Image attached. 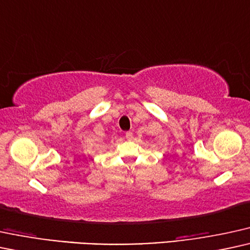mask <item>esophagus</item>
I'll return each instance as SVG.
<instances>
[{"instance_id": "esophagus-1", "label": "esophagus", "mask_w": 250, "mask_h": 250, "mask_svg": "<svg viewBox=\"0 0 250 250\" xmlns=\"http://www.w3.org/2000/svg\"><path fill=\"white\" fill-rule=\"evenodd\" d=\"M125 138H127L128 141H131L132 138H134V135H132V132H131V131L125 132Z\"/></svg>"}]
</instances>
